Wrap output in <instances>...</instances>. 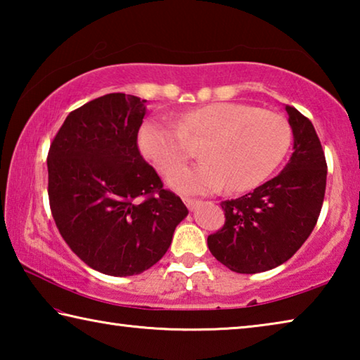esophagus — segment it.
I'll return each mask as SVG.
<instances>
[{
    "mask_svg": "<svg viewBox=\"0 0 360 360\" xmlns=\"http://www.w3.org/2000/svg\"><path fill=\"white\" fill-rule=\"evenodd\" d=\"M184 203H186V206H187V208L191 210V211L197 210L198 205H200L198 200H193V198H184Z\"/></svg>",
    "mask_w": 360,
    "mask_h": 360,
    "instance_id": "esophagus-1",
    "label": "esophagus"
}]
</instances>
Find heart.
<instances>
[{
    "label": "heart",
    "mask_w": 360,
    "mask_h": 360,
    "mask_svg": "<svg viewBox=\"0 0 360 360\" xmlns=\"http://www.w3.org/2000/svg\"><path fill=\"white\" fill-rule=\"evenodd\" d=\"M292 138L281 114L243 103H210L174 120L154 115L138 131V148L158 172L168 173L191 157V141L200 146L198 165L179 168L168 184L184 193L206 195L229 184L249 191L264 182L281 163Z\"/></svg>",
    "instance_id": "1"
}]
</instances>
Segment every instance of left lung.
I'll use <instances>...</instances> for the list:
<instances>
[{
  "instance_id": "1",
  "label": "left lung",
  "mask_w": 360,
  "mask_h": 360,
  "mask_svg": "<svg viewBox=\"0 0 360 360\" xmlns=\"http://www.w3.org/2000/svg\"><path fill=\"white\" fill-rule=\"evenodd\" d=\"M294 152L275 178L240 198L227 200L224 227L208 236L211 254L231 271L252 275L294 255L318 222L327 165L311 122L285 106Z\"/></svg>"
}]
</instances>
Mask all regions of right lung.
I'll return each instance as SVG.
<instances>
[{"label":"right lung","instance_id":"1","mask_svg":"<svg viewBox=\"0 0 360 360\" xmlns=\"http://www.w3.org/2000/svg\"><path fill=\"white\" fill-rule=\"evenodd\" d=\"M146 100L108 94L70 112L49 149V202L66 245L94 270L139 275L188 211L138 150Z\"/></svg>","mask_w":360,"mask_h":360}]
</instances>
